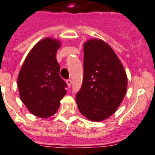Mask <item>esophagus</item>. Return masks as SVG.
Returning <instances> with one entry per match:
<instances>
[{
	"label": "esophagus",
	"instance_id": "1",
	"mask_svg": "<svg viewBox=\"0 0 155 155\" xmlns=\"http://www.w3.org/2000/svg\"><path fill=\"white\" fill-rule=\"evenodd\" d=\"M66 83L68 84V87H70L71 86V84H72V81L71 79H68L66 80Z\"/></svg>",
	"mask_w": 155,
	"mask_h": 155
}]
</instances>
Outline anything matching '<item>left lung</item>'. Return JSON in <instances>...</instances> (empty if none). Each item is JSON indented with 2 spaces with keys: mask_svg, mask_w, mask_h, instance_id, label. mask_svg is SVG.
Here are the masks:
<instances>
[{
  "mask_svg": "<svg viewBox=\"0 0 155 155\" xmlns=\"http://www.w3.org/2000/svg\"><path fill=\"white\" fill-rule=\"evenodd\" d=\"M127 86L123 65L108 44L96 38L84 44L82 85L76 96L84 116L95 122L109 117L122 103Z\"/></svg>",
  "mask_w": 155,
  "mask_h": 155,
  "instance_id": "left-lung-1",
  "label": "left lung"
}]
</instances>
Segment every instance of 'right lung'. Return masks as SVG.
I'll return each instance as SVG.
<instances>
[{"label": "right lung", "instance_id": "1", "mask_svg": "<svg viewBox=\"0 0 155 155\" xmlns=\"http://www.w3.org/2000/svg\"><path fill=\"white\" fill-rule=\"evenodd\" d=\"M60 43L44 38L33 47L19 71L17 84L21 101L35 116L54 114L66 94L67 84L60 76L56 53Z\"/></svg>", "mask_w": 155, "mask_h": 155}]
</instances>
